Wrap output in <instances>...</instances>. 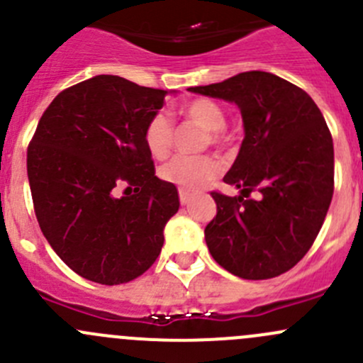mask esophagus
Instances as JSON below:
<instances>
[{
	"instance_id": "esophagus-1",
	"label": "esophagus",
	"mask_w": 363,
	"mask_h": 363,
	"mask_svg": "<svg viewBox=\"0 0 363 363\" xmlns=\"http://www.w3.org/2000/svg\"><path fill=\"white\" fill-rule=\"evenodd\" d=\"M179 199H181V203L182 205H186V203L189 202V200H191V193H189L188 189L179 188Z\"/></svg>"
}]
</instances>
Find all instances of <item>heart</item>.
Listing matches in <instances>:
<instances>
[{
    "instance_id": "heart-1",
    "label": "heart",
    "mask_w": 363,
    "mask_h": 363,
    "mask_svg": "<svg viewBox=\"0 0 363 363\" xmlns=\"http://www.w3.org/2000/svg\"><path fill=\"white\" fill-rule=\"evenodd\" d=\"M184 116L193 123L208 131L211 144L219 145L223 142V130L226 126V113L216 101L200 98L184 107ZM145 145L155 158H164L170 152L174 142V124L168 113L158 112L149 119L145 126ZM221 172L218 160L212 156H175L168 163L161 167L160 175L163 181L179 186L182 189L203 188L211 181H214Z\"/></svg>"
}]
</instances>
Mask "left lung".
Here are the masks:
<instances>
[{
  "mask_svg": "<svg viewBox=\"0 0 363 363\" xmlns=\"http://www.w3.org/2000/svg\"><path fill=\"white\" fill-rule=\"evenodd\" d=\"M188 91L239 107L244 140L223 181L239 196L212 193L218 214L205 226L212 258L242 279H270L303 258L334 195V142L323 113L295 84L244 72ZM252 189L258 201L247 199Z\"/></svg>",
  "mask_w": 363,
  "mask_h": 363,
  "instance_id": "obj_1",
  "label": "left lung"
}]
</instances>
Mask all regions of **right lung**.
Returning <instances> with one entry per match:
<instances>
[{"instance_id":"obj_1","label":"right lung","mask_w":363,"mask_h":363,"mask_svg":"<svg viewBox=\"0 0 363 363\" xmlns=\"http://www.w3.org/2000/svg\"><path fill=\"white\" fill-rule=\"evenodd\" d=\"M177 91L96 75L57 94L28 149L38 225L56 255L100 284L142 276L179 211L174 184L155 175L145 126ZM127 186V196L116 188Z\"/></svg>"}]
</instances>
